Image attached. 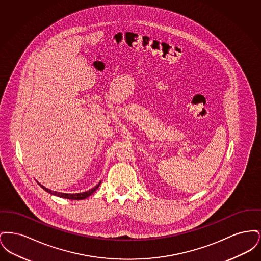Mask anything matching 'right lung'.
I'll use <instances>...</instances> for the list:
<instances>
[{"mask_svg":"<svg viewBox=\"0 0 261 261\" xmlns=\"http://www.w3.org/2000/svg\"><path fill=\"white\" fill-rule=\"evenodd\" d=\"M39 184V183H38ZM99 183L97 186L95 187V188H93V189H91V190H89L87 192H84V193H79V194H63V193H58V192H54V191H51V190H49V189H47V188H45L44 186H42L41 184H39L42 189H44L46 192H48V193H50L51 195H55V196H58V197H60V198H64V199H84L88 198L89 196H91L98 188H99Z\"/></svg>","mask_w":261,"mask_h":261,"instance_id":"right-lung-1","label":"right lung"}]
</instances>
